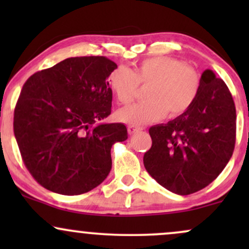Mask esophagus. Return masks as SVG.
<instances>
[{"label": "esophagus", "mask_w": 249, "mask_h": 249, "mask_svg": "<svg viewBox=\"0 0 249 249\" xmlns=\"http://www.w3.org/2000/svg\"><path fill=\"white\" fill-rule=\"evenodd\" d=\"M141 130H142L141 127H137V126H134V125H128V126H127V131H128V133H130V134L139 132Z\"/></svg>", "instance_id": "esophagus-1"}]
</instances>
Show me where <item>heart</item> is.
I'll list each match as a JSON object with an SVG mask.
<instances>
[{
	"label": "heart",
	"mask_w": 249,
	"mask_h": 249,
	"mask_svg": "<svg viewBox=\"0 0 249 249\" xmlns=\"http://www.w3.org/2000/svg\"><path fill=\"white\" fill-rule=\"evenodd\" d=\"M138 85L146 88L144 99L123 108L118 118L134 125L158 121L167 113L177 117L193 105L200 89V76L184 61L158 56L144 59L133 70L118 68L110 76V87L121 104L133 101Z\"/></svg>",
	"instance_id": "1"
}]
</instances>
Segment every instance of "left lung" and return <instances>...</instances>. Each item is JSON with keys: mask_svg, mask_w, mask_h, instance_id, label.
Returning a JSON list of instances; mask_svg holds the SVG:
<instances>
[{"mask_svg": "<svg viewBox=\"0 0 249 249\" xmlns=\"http://www.w3.org/2000/svg\"><path fill=\"white\" fill-rule=\"evenodd\" d=\"M148 132L152 146L144 166L150 176L179 196L202 190L222 172L235 145V105L227 85L205 70L192 107Z\"/></svg>", "mask_w": 249, "mask_h": 249, "instance_id": "8db88e82", "label": "left lung"}]
</instances>
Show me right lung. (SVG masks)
<instances>
[{
    "mask_svg": "<svg viewBox=\"0 0 249 249\" xmlns=\"http://www.w3.org/2000/svg\"><path fill=\"white\" fill-rule=\"evenodd\" d=\"M115 69L107 57H71L24 83L14 133L25 167L51 192L87 193L110 173L111 147L127 139L124 124L99 123L111 113Z\"/></svg>",
    "mask_w": 249,
    "mask_h": 249,
    "instance_id": "obj_1",
    "label": "right lung"
}]
</instances>
